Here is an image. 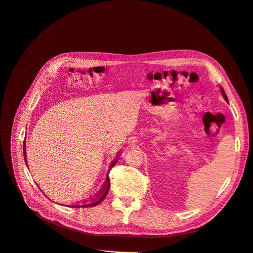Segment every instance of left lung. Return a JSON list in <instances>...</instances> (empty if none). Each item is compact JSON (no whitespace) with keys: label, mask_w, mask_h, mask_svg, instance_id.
<instances>
[{"label":"left lung","mask_w":253,"mask_h":253,"mask_svg":"<svg viewBox=\"0 0 253 253\" xmlns=\"http://www.w3.org/2000/svg\"><path fill=\"white\" fill-rule=\"evenodd\" d=\"M220 91H221V94H222V96H223L224 100L229 102V100H228V97H227V95H225V92H224V90H223L221 87H220Z\"/></svg>","instance_id":"1"}]
</instances>
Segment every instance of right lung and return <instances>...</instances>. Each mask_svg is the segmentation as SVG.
<instances>
[{"mask_svg": "<svg viewBox=\"0 0 253 253\" xmlns=\"http://www.w3.org/2000/svg\"><path fill=\"white\" fill-rule=\"evenodd\" d=\"M23 155H24V160L26 161V147H25V141L23 142ZM118 160H119V158L117 157V159L116 160H114L113 162H112V164H111V166H110V170H111V168L113 167V166H115V164L118 162ZM26 166H28V163H26ZM110 185H111V181H110V177L108 176L106 177V180L104 181V184L102 185V188H101V190H100V192H99V194H97V196L96 197H94L93 199H91L90 201H87V202H85V203H83V204H74V205H70L71 207H74V208H80V207H92V206H96V205H98L103 199L105 198V196H106V194H108V192H109V190H110ZM69 206V207H70Z\"/></svg>", "mask_w": 253, "mask_h": 253, "instance_id": "1", "label": "right lung"}]
</instances>
